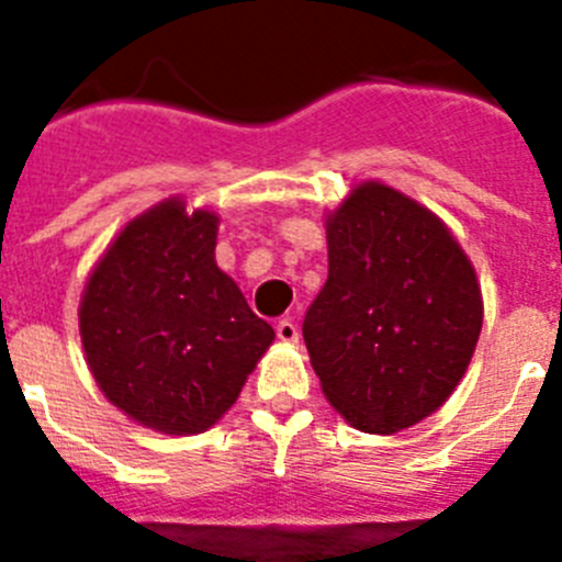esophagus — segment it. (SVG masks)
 I'll return each instance as SVG.
<instances>
[{
    "mask_svg": "<svg viewBox=\"0 0 562 562\" xmlns=\"http://www.w3.org/2000/svg\"><path fill=\"white\" fill-rule=\"evenodd\" d=\"M276 335L281 342H297V326L292 324L290 317H284V321H278Z\"/></svg>",
    "mask_w": 562,
    "mask_h": 562,
    "instance_id": "obj_1",
    "label": "esophagus"
}]
</instances>
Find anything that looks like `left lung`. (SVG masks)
<instances>
[{
    "mask_svg": "<svg viewBox=\"0 0 562 562\" xmlns=\"http://www.w3.org/2000/svg\"><path fill=\"white\" fill-rule=\"evenodd\" d=\"M329 278L304 342L331 408L391 436L448 402L473 360L481 284L450 227L380 180L326 213Z\"/></svg>",
    "mask_w": 562,
    "mask_h": 562,
    "instance_id": "1",
    "label": "left lung"
}]
</instances>
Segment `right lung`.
Here are the masks:
<instances>
[{
  "instance_id": "1",
  "label": "right lung",
  "mask_w": 562,
  "mask_h": 562,
  "mask_svg": "<svg viewBox=\"0 0 562 562\" xmlns=\"http://www.w3.org/2000/svg\"><path fill=\"white\" fill-rule=\"evenodd\" d=\"M220 216L182 196L126 222L89 272L78 306L87 366L143 428H213L276 340L216 265Z\"/></svg>"
}]
</instances>
